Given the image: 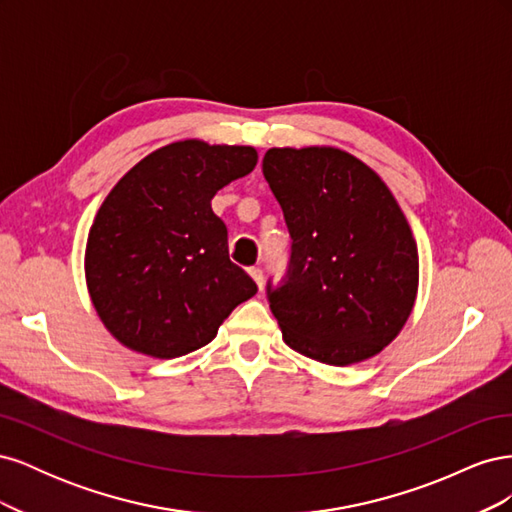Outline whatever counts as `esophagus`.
Instances as JSON below:
<instances>
[{"label":"esophagus","instance_id":"esophagus-1","mask_svg":"<svg viewBox=\"0 0 512 512\" xmlns=\"http://www.w3.org/2000/svg\"><path fill=\"white\" fill-rule=\"evenodd\" d=\"M250 277L256 282L258 290H262V284H265V280H262V271H260L258 267H252V269H250Z\"/></svg>","mask_w":512,"mask_h":512}]
</instances>
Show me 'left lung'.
<instances>
[{"label": "left lung", "instance_id": "8db88e82", "mask_svg": "<svg viewBox=\"0 0 512 512\" xmlns=\"http://www.w3.org/2000/svg\"><path fill=\"white\" fill-rule=\"evenodd\" d=\"M262 173L292 239L286 282L269 286L286 346L335 367L380 354L418 292V247L395 196L376 170L329 145L273 147Z\"/></svg>", "mask_w": 512, "mask_h": 512}]
</instances>
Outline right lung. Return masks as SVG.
<instances>
[{
  "mask_svg": "<svg viewBox=\"0 0 512 512\" xmlns=\"http://www.w3.org/2000/svg\"><path fill=\"white\" fill-rule=\"evenodd\" d=\"M250 145L198 138L149 153L100 205L85 247V282L106 331L153 359L207 346L256 284L228 258L211 198L252 173Z\"/></svg>",
  "mask_w": 512,
  "mask_h": 512,
  "instance_id": "right-lung-1",
  "label": "right lung"
}]
</instances>
